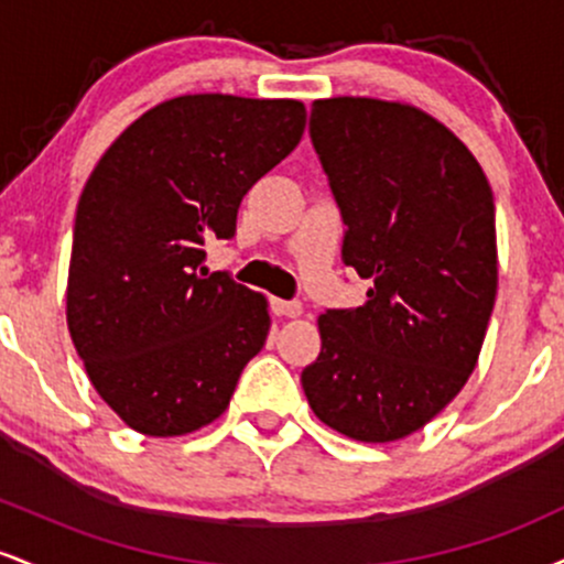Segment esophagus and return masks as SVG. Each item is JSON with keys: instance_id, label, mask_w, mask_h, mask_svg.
Listing matches in <instances>:
<instances>
[{"instance_id": "34e87169", "label": "esophagus", "mask_w": 564, "mask_h": 564, "mask_svg": "<svg viewBox=\"0 0 564 564\" xmlns=\"http://www.w3.org/2000/svg\"><path fill=\"white\" fill-rule=\"evenodd\" d=\"M270 310L281 318H300L302 315V304L300 302H289V300H273L270 302Z\"/></svg>"}]
</instances>
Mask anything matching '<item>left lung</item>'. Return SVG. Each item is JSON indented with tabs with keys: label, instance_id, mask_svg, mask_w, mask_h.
Instances as JSON below:
<instances>
[{
	"label": "left lung",
	"instance_id": "8db88e82",
	"mask_svg": "<svg viewBox=\"0 0 564 564\" xmlns=\"http://www.w3.org/2000/svg\"><path fill=\"white\" fill-rule=\"evenodd\" d=\"M310 138L366 304L318 318L302 371L315 416L360 443L422 430L462 392L498 289L496 206L482 166L443 121L377 97L313 102Z\"/></svg>",
	"mask_w": 564,
	"mask_h": 564
}]
</instances>
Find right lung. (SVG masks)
<instances>
[{
	"mask_svg": "<svg viewBox=\"0 0 564 564\" xmlns=\"http://www.w3.org/2000/svg\"><path fill=\"white\" fill-rule=\"evenodd\" d=\"M300 100L223 93L159 102L111 142L84 185L66 321L108 408L148 437H180L230 405L264 347L268 300L204 268L232 238L249 187L302 140Z\"/></svg>",
	"mask_w": 564,
	"mask_h": 564,
	"instance_id": "obj_1",
	"label": "right lung"
}]
</instances>
